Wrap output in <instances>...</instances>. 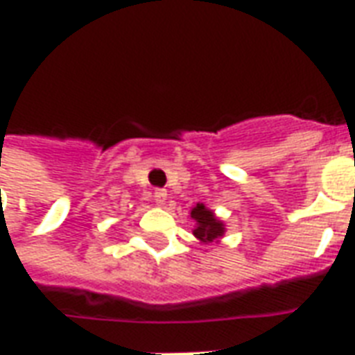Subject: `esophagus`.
I'll return each mask as SVG.
<instances>
[{
	"label": "esophagus",
	"mask_w": 355,
	"mask_h": 355,
	"mask_svg": "<svg viewBox=\"0 0 355 355\" xmlns=\"http://www.w3.org/2000/svg\"><path fill=\"white\" fill-rule=\"evenodd\" d=\"M165 198H167V192H165L163 188H159V190H155V192H154L155 203H159V205H162L163 201H165Z\"/></svg>",
	"instance_id": "1"
}]
</instances>
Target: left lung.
Listing matches in <instances>:
<instances>
[{
	"mask_svg": "<svg viewBox=\"0 0 355 355\" xmlns=\"http://www.w3.org/2000/svg\"><path fill=\"white\" fill-rule=\"evenodd\" d=\"M192 218L198 224L193 230V236L201 239L203 243H211L224 234V224L213 215V211L205 209V205H201V203L192 209Z\"/></svg>",
	"mask_w": 355,
	"mask_h": 355,
	"instance_id": "left-lung-1",
	"label": "left lung"
}]
</instances>
